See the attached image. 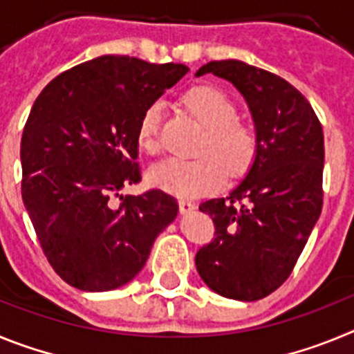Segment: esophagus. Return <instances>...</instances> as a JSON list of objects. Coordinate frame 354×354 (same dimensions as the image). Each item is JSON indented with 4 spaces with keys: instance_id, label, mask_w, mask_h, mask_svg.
Instances as JSON below:
<instances>
[{
    "instance_id": "esophagus-1",
    "label": "esophagus",
    "mask_w": 354,
    "mask_h": 354,
    "mask_svg": "<svg viewBox=\"0 0 354 354\" xmlns=\"http://www.w3.org/2000/svg\"><path fill=\"white\" fill-rule=\"evenodd\" d=\"M196 209L195 202H189V200H179V211L183 214H187V212H192Z\"/></svg>"
}]
</instances>
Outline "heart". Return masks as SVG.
Instances as JSON below:
<instances>
[{
    "label": "heart",
    "instance_id": "heart-1",
    "mask_svg": "<svg viewBox=\"0 0 354 354\" xmlns=\"http://www.w3.org/2000/svg\"><path fill=\"white\" fill-rule=\"evenodd\" d=\"M184 108L205 127L192 161L167 159L152 167L147 180L158 189L177 196H200L214 192L227 175H243L257 158V133L237 120V108L223 90L196 84L183 95ZM161 104L154 102L140 117L136 142L147 154L159 152Z\"/></svg>",
    "mask_w": 354,
    "mask_h": 354
}]
</instances>
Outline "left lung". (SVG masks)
<instances>
[{"label":"left lung","instance_id":"1","mask_svg":"<svg viewBox=\"0 0 354 354\" xmlns=\"http://www.w3.org/2000/svg\"><path fill=\"white\" fill-rule=\"evenodd\" d=\"M245 97L259 140L257 158L227 198L200 205L214 221V239L195 257L209 289L257 301L292 273L323 209L324 136L303 93L277 74L239 60L209 62Z\"/></svg>","mask_w":354,"mask_h":354}]
</instances>
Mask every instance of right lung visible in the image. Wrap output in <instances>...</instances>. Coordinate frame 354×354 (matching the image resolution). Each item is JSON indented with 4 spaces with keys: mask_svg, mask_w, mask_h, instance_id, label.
<instances>
[{
    "mask_svg": "<svg viewBox=\"0 0 354 354\" xmlns=\"http://www.w3.org/2000/svg\"><path fill=\"white\" fill-rule=\"evenodd\" d=\"M187 71L104 55L62 72L37 97L21 140V192L49 264L68 286H126L175 220L179 204L161 189L118 192L142 180L140 117Z\"/></svg>",
    "mask_w": 354,
    "mask_h": 354,
    "instance_id": "obj_1",
    "label": "right lung"
}]
</instances>
